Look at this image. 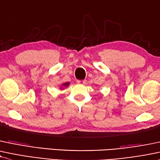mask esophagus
Returning <instances> with one entry per match:
<instances>
[{
    "instance_id": "34e87169",
    "label": "esophagus",
    "mask_w": 160,
    "mask_h": 160,
    "mask_svg": "<svg viewBox=\"0 0 160 160\" xmlns=\"http://www.w3.org/2000/svg\"><path fill=\"white\" fill-rule=\"evenodd\" d=\"M77 82H78V84H82V85H83V84H86V80H77Z\"/></svg>"
}]
</instances>
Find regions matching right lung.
I'll return each instance as SVG.
<instances>
[{"label":"right lung","instance_id":"1","mask_svg":"<svg viewBox=\"0 0 160 160\" xmlns=\"http://www.w3.org/2000/svg\"><path fill=\"white\" fill-rule=\"evenodd\" d=\"M68 82H66V83H64V84H63V85H64L65 86H68Z\"/></svg>","mask_w":160,"mask_h":160}]
</instances>
